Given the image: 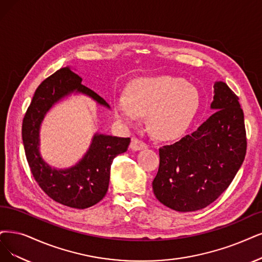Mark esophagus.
Listing matches in <instances>:
<instances>
[{
    "mask_svg": "<svg viewBox=\"0 0 262 262\" xmlns=\"http://www.w3.org/2000/svg\"><path fill=\"white\" fill-rule=\"evenodd\" d=\"M148 146L147 143H144L142 140L137 139V138H133L132 142H130V149L134 151H139V150H143L147 149Z\"/></svg>",
    "mask_w": 262,
    "mask_h": 262,
    "instance_id": "34e87169",
    "label": "esophagus"
}]
</instances>
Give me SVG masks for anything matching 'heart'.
Returning <instances> with one entry per match:
<instances>
[{
    "instance_id": "obj_1",
    "label": "heart",
    "mask_w": 262,
    "mask_h": 262,
    "mask_svg": "<svg viewBox=\"0 0 262 262\" xmlns=\"http://www.w3.org/2000/svg\"><path fill=\"white\" fill-rule=\"evenodd\" d=\"M196 87L181 77L159 75L133 81L126 95L114 99L116 118L125 124L136 123L147 114V125L153 136L173 139L185 133L200 108Z\"/></svg>"
}]
</instances>
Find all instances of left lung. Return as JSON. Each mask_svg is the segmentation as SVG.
Listing matches in <instances>:
<instances>
[{
	"label": "left lung",
	"mask_w": 262,
	"mask_h": 262,
	"mask_svg": "<svg viewBox=\"0 0 262 262\" xmlns=\"http://www.w3.org/2000/svg\"><path fill=\"white\" fill-rule=\"evenodd\" d=\"M215 112L191 135L160 148V166L152 188L173 210L205 208L234 179L246 154L244 113L238 97L225 82L214 84Z\"/></svg>",
	"instance_id": "8db88e82"
}]
</instances>
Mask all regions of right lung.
<instances>
[{
  "instance_id": "right-lung-1",
  "label": "right lung",
  "mask_w": 262,
  "mask_h": 262,
  "mask_svg": "<svg viewBox=\"0 0 262 262\" xmlns=\"http://www.w3.org/2000/svg\"><path fill=\"white\" fill-rule=\"evenodd\" d=\"M73 93L89 96L110 109L108 102L82 84V77L70 67L61 68L36 89L23 121V142L32 175L46 194L64 206L84 209L104 198L113 159L127 151L130 138L96 133L89 150L75 165L64 169L48 165L40 153L41 124L55 103Z\"/></svg>"
}]
</instances>
